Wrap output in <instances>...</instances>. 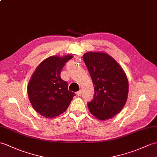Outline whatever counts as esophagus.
Returning a JSON list of instances; mask_svg holds the SVG:
<instances>
[{
  "mask_svg": "<svg viewBox=\"0 0 157 157\" xmlns=\"http://www.w3.org/2000/svg\"><path fill=\"white\" fill-rule=\"evenodd\" d=\"M76 94H77L78 96H82V90L78 91V92H77V93H76Z\"/></svg>",
  "mask_w": 157,
  "mask_h": 157,
  "instance_id": "34e87169",
  "label": "esophagus"
}]
</instances>
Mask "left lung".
Returning a JSON list of instances; mask_svg holds the SVG:
<instances>
[{"label":"left lung","mask_w":157,"mask_h":157,"mask_svg":"<svg viewBox=\"0 0 157 157\" xmlns=\"http://www.w3.org/2000/svg\"><path fill=\"white\" fill-rule=\"evenodd\" d=\"M83 59L94 86L90 112L101 120L110 119L122 110L128 94V82L122 68L108 54L87 52Z\"/></svg>","instance_id":"8db88e82"}]
</instances>
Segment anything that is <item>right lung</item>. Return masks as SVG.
Masks as SVG:
<instances>
[{
	"instance_id": "obj_1",
	"label": "right lung",
	"mask_w": 157,
	"mask_h": 157,
	"mask_svg": "<svg viewBox=\"0 0 157 157\" xmlns=\"http://www.w3.org/2000/svg\"><path fill=\"white\" fill-rule=\"evenodd\" d=\"M71 55L52 56L40 63L27 87L28 96L35 110L45 118H53L67 110L75 94L68 90L67 83L60 74Z\"/></svg>"
}]
</instances>
